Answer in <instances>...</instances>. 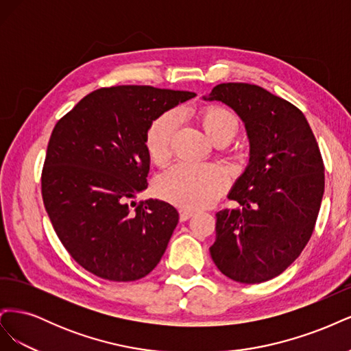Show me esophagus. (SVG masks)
Listing matches in <instances>:
<instances>
[{"label":"esophagus","mask_w":351,"mask_h":351,"mask_svg":"<svg viewBox=\"0 0 351 351\" xmlns=\"http://www.w3.org/2000/svg\"><path fill=\"white\" fill-rule=\"evenodd\" d=\"M195 215V212L193 210H190V209H180V221H187V219H190Z\"/></svg>","instance_id":"34e87169"}]
</instances>
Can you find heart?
I'll list each match as a JSON object with an SVG mask.
<instances>
[{"label":"heart","instance_id":"obj_1","mask_svg":"<svg viewBox=\"0 0 351 351\" xmlns=\"http://www.w3.org/2000/svg\"><path fill=\"white\" fill-rule=\"evenodd\" d=\"M178 123L176 111H167L152 121L145 136L146 152L155 164L171 154L173 134ZM202 124L215 142H230L239 132L236 115L224 107H208L202 112ZM159 196L182 208L208 206L226 192L228 176L221 167L209 162L180 161L158 176Z\"/></svg>","mask_w":351,"mask_h":351}]
</instances>
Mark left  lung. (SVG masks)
Segmentation results:
<instances>
[{"instance_id": "8db88e82", "label": "left lung", "mask_w": 351, "mask_h": 351, "mask_svg": "<svg viewBox=\"0 0 351 351\" xmlns=\"http://www.w3.org/2000/svg\"><path fill=\"white\" fill-rule=\"evenodd\" d=\"M204 99L234 110L250 143L249 164L228 193L240 206L217 212L210 256L232 281L265 282L312 236L325 189L319 146L299 108L256 84L221 83Z\"/></svg>"}]
</instances>
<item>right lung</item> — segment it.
<instances>
[{
    "mask_svg": "<svg viewBox=\"0 0 351 351\" xmlns=\"http://www.w3.org/2000/svg\"><path fill=\"white\" fill-rule=\"evenodd\" d=\"M195 95L130 84L101 88L52 130L42 199L62 246L97 277L136 281L161 261L178 212L158 199L133 202L147 187L145 136L159 115Z\"/></svg>",
    "mask_w": 351,
    "mask_h": 351,
    "instance_id": "add662e5",
    "label": "right lung"
}]
</instances>
